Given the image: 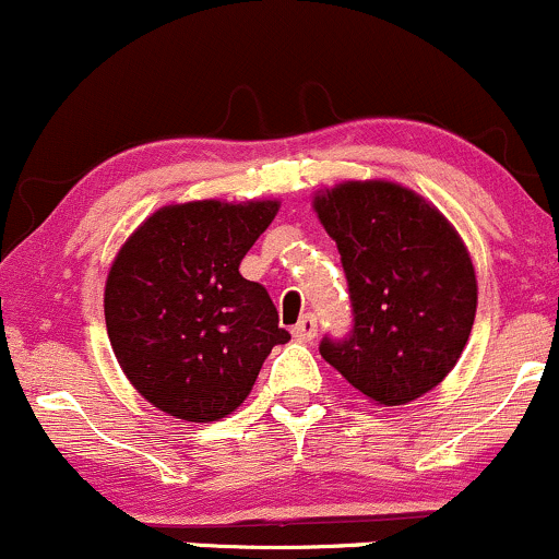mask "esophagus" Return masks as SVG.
Here are the masks:
<instances>
[{"label":"esophagus","mask_w":559,"mask_h":559,"mask_svg":"<svg viewBox=\"0 0 559 559\" xmlns=\"http://www.w3.org/2000/svg\"><path fill=\"white\" fill-rule=\"evenodd\" d=\"M294 338H299V342H312V338L318 336V318L316 316H301L299 323L292 329Z\"/></svg>","instance_id":"obj_1"}]
</instances>
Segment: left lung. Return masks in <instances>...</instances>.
I'll use <instances>...</instances> for the list:
<instances>
[{
    "label": "left lung",
    "instance_id": "obj_1",
    "mask_svg": "<svg viewBox=\"0 0 559 559\" xmlns=\"http://www.w3.org/2000/svg\"><path fill=\"white\" fill-rule=\"evenodd\" d=\"M349 286L352 331L320 355L378 404L418 400L454 368L476 318V273L447 217L415 191L349 181L316 199Z\"/></svg>",
    "mask_w": 559,
    "mask_h": 559
}]
</instances>
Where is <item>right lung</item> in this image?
I'll return each mask as SVG.
<instances>
[{"label": "right lung", "mask_w": 559, "mask_h": 559, "mask_svg": "<svg viewBox=\"0 0 559 559\" xmlns=\"http://www.w3.org/2000/svg\"><path fill=\"white\" fill-rule=\"evenodd\" d=\"M278 202L215 199L157 210L105 288L112 352L128 381L181 420L226 418L252 391L275 344H286L271 294L239 273Z\"/></svg>", "instance_id": "right-lung-1"}]
</instances>
